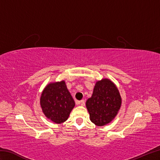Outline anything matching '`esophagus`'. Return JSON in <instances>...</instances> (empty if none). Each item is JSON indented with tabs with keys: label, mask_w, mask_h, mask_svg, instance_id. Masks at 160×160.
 Listing matches in <instances>:
<instances>
[{
	"label": "esophagus",
	"mask_w": 160,
	"mask_h": 160,
	"mask_svg": "<svg viewBox=\"0 0 160 160\" xmlns=\"http://www.w3.org/2000/svg\"><path fill=\"white\" fill-rule=\"evenodd\" d=\"M78 104H79L81 105V106L84 107V105H85V102H84V100H82L80 101V102H78Z\"/></svg>",
	"instance_id": "1"
}]
</instances>
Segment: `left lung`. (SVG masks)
Here are the masks:
<instances>
[{
  "label": "left lung",
  "mask_w": 160,
  "mask_h": 160,
  "mask_svg": "<svg viewBox=\"0 0 160 160\" xmlns=\"http://www.w3.org/2000/svg\"><path fill=\"white\" fill-rule=\"evenodd\" d=\"M121 105L122 98L118 87L108 78L97 81L92 96L86 102L90 120L98 127L110 123L118 113Z\"/></svg>",
  "instance_id": "obj_1"
}]
</instances>
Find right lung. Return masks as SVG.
Segmentation results:
<instances>
[{
	"mask_svg": "<svg viewBox=\"0 0 160 160\" xmlns=\"http://www.w3.org/2000/svg\"><path fill=\"white\" fill-rule=\"evenodd\" d=\"M42 111L56 124L65 122L75 107V102L67 89L65 81L50 82L44 88L40 98Z\"/></svg>",
	"mask_w": 160,
	"mask_h": 160,
	"instance_id": "obj_1",
	"label": "right lung"
}]
</instances>
